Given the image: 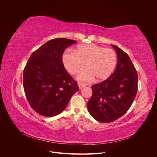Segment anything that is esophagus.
Segmentation results:
<instances>
[{
    "label": "esophagus",
    "mask_w": 157,
    "mask_h": 157,
    "mask_svg": "<svg viewBox=\"0 0 157 157\" xmlns=\"http://www.w3.org/2000/svg\"><path fill=\"white\" fill-rule=\"evenodd\" d=\"M78 85L79 89H82V88H84V86H86V84H83V83H80V82H78Z\"/></svg>",
    "instance_id": "obj_1"
}]
</instances>
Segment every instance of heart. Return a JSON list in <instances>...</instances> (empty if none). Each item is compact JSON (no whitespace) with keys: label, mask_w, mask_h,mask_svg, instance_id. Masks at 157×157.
Wrapping results in <instances>:
<instances>
[{"label":"heart","mask_w":157,"mask_h":157,"mask_svg":"<svg viewBox=\"0 0 157 157\" xmlns=\"http://www.w3.org/2000/svg\"><path fill=\"white\" fill-rule=\"evenodd\" d=\"M63 64L69 73L76 75L84 68L86 70L78 77L80 81H90L108 78L117 67L116 52L111 48L94 44H80L74 52H66L62 56Z\"/></svg>","instance_id":"heart-1"}]
</instances>
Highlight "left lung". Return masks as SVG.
<instances>
[{"label":"left lung","instance_id":"obj_1","mask_svg":"<svg viewBox=\"0 0 157 157\" xmlns=\"http://www.w3.org/2000/svg\"><path fill=\"white\" fill-rule=\"evenodd\" d=\"M118 58L114 73L102 82L92 86L88 110L96 121L111 122L128 111L137 92V73L128 55L115 45Z\"/></svg>","mask_w":157,"mask_h":157}]
</instances>
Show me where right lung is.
<instances>
[{
	"mask_svg": "<svg viewBox=\"0 0 157 157\" xmlns=\"http://www.w3.org/2000/svg\"><path fill=\"white\" fill-rule=\"evenodd\" d=\"M76 42L63 38L50 40L28 60L23 70V88L31 107L40 115H59L79 90L62 61L64 50Z\"/></svg>",
	"mask_w": 157,
	"mask_h": 157,
	"instance_id": "1",
	"label": "right lung"
}]
</instances>
